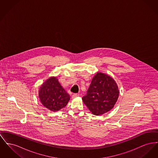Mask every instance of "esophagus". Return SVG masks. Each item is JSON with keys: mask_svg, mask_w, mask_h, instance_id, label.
<instances>
[{"mask_svg": "<svg viewBox=\"0 0 158 158\" xmlns=\"http://www.w3.org/2000/svg\"><path fill=\"white\" fill-rule=\"evenodd\" d=\"M77 96H79V94H73L72 95V98H74L77 97Z\"/></svg>", "mask_w": 158, "mask_h": 158, "instance_id": "obj_1", "label": "esophagus"}]
</instances>
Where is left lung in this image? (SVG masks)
<instances>
[{
  "label": "left lung",
  "instance_id": "8db88e82",
  "mask_svg": "<svg viewBox=\"0 0 158 158\" xmlns=\"http://www.w3.org/2000/svg\"><path fill=\"white\" fill-rule=\"evenodd\" d=\"M119 93L117 84L111 77L98 72L94 76L82 101L93 114L98 116L113 108Z\"/></svg>",
  "mask_w": 158,
  "mask_h": 158
}]
</instances>
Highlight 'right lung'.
<instances>
[{
	"label": "right lung",
	"mask_w": 158,
	"mask_h": 158,
	"mask_svg": "<svg viewBox=\"0 0 158 158\" xmlns=\"http://www.w3.org/2000/svg\"><path fill=\"white\" fill-rule=\"evenodd\" d=\"M42 104L52 111H58L65 107L70 95L59 83L56 77H51L42 85L39 91Z\"/></svg>",
	"instance_id": "1"
}]
</instances>
